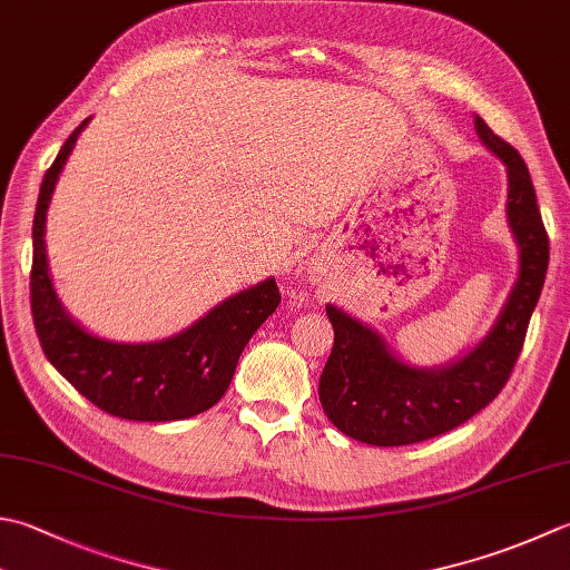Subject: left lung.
<instances>
[{"mask_svg": "<svg viewBox=\"0 0 570 570\" xmlns=\"http://www.w3.org/2000/svg\"><path fill=\"white\" fill-rule=\"evenodd\" d=\"M474 126L509 173L507 215L521 252L517 286L489 336L440 371L400 363L375 331L326 306L333 351L321 373L318 397L333 425L358 442L400 448L460 428L501 393L519 361L549 269V234L527 163L479 116Z\"/></svg>", "mask_w": 570, "mask_h": 570, "instance_id": "8db88e82", "label": "left lung"}]
</instances>
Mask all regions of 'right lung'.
Instances as JSON below:
<instances>
[{
	"label": "right lung",
	"instance_id": "add662e5",
	"mask_svg": "<svg viewBox=\"0 0 570 570\" xmlns=\"http://www.w3.org/2000/svg\"><path fill=\"white\" fill-rule=\"evenodd\" d=\"M86 122L66 138L43 175L33 212L29 288L41 351L78 393L108 415L138 422H173L199 415L227 393L244 345L274 314L282 294L274 278H266L222 301L205 318L160 343L104 341L71 321L53 294L43 225L53 185Z\"/></svg>",
	"mask_w": 570,
	"mask_h": 570
}]
</instances>
